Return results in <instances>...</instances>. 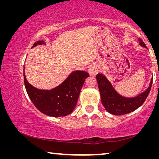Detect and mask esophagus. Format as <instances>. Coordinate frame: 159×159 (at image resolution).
<instances>
[{
  "label": "esophagus",
  "mask_w": 159,
  "mask_h": 159,
  "mask_svg": "<svg viewBox=\"0 0 159 159\" xmlns=\"http://www.w3.org/2000/svg\"><path fill=\"white\" fill-rule=\"evenodd\" d=\"M99 71V68L97 65L91 66L88 69V73L90 76H95V75Z\"/></svg>",
  "instance_id": "34e87169"
}]
</instances>
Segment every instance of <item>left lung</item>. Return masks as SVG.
Masks as SVG:
<instances>
[{"instance_id":"left-lung-1","label":"left lung","mask_w":159,"mask_h":159,"mask_svg":"<svg viewBox=\"0 0 159 159\" xmlns=\"http://www.w3.org/2000/svg\"><path fill=\"white\" fill-rule=\"evenodd\" d=\"M138 41L141 46L147 48L142 40L139 39ZM96 79L102 104L109 113L117 116L133 112L142 105L150 92L153 80L152 78L149 87L143 93L134 98H126L120 95L116 91L111 83L103 74H98Z\"/></svg>"}]
</instances>
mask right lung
Wrapping results in <instances>:
<instances>
[{"instance_id": "add662e5", "label": "right lung", "mask_w": 159, "mask_h": 159, "mask_svg": "<svg viewBox=\"0 0 159 159\" xmlns=\"http://www.w3.org/2000/svg\"><path fill=\"white\" fill-rule=\"evenodd\" d=\"M43 44H45L44 41H39L32 48ZM25 69L24 66L25 85L32 103L43 114L52 117L64 116L74 111L80 90L89 76L87 72L77 70L72 71L57 87L51 90H40L27 81Z\"/></svg>"}]
</instances>
